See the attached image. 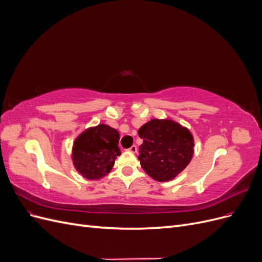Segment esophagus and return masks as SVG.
I'll return each instance as SVG.
<instances>
[{"label": "esophagus", "instance_id": "obj_1", "mask_svg": "<svg viewBox=\"0 0 262 262\" xmlns=\"http://www.w3.org/2000/svg\"><path fill=\"white\" fill-rule=\"evenodd\" d=\"M129 150L131 153H137L138 152V147L136 146V145H132L130 148H129Z\"/></svg>", "mask_w": 262, "mask_h": 262}]
</instances>
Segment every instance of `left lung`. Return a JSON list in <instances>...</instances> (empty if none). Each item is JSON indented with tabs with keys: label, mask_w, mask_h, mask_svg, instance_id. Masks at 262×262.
I'll return each instance as SVG.
<instances>
[{
	"label": "left lung",
	"mask_w": 262,
	"mask_h": 262,
	"mask_svg": "<svg viewBox=\"0 0 262 262\" xmlns=\"http://www.w3.org/2000/svg\"><path fill=\"white\" fill-rule=\"evenodd\" d=\"M143 140L139 160L156 181H169L184 170L193 156L191 132L171 119H152L139 129Z\"/></svg>",
	"instance_id": "left-lung-1"
}]
</instances>
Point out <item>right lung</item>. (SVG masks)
Instances as JSON below:
<instances>
[{
    "mask_svg": "<svg viewBox=\"0 0 262 262\" xmlns=\"http://www.w3.org/2000/svg\"><path fill=\"white\" fill-rule=\"evenodd\" d=\"M120 134L105 123L83 131L72 148V161L75 169L90 180H99L113 169L117 156L121 154L118 147Z\"/></svg>",
    "mask_w": 262,
    "mask_h": 262,
    "instance_id": "right-lung-1",
    "label": "right lung"
}]
</instances>
